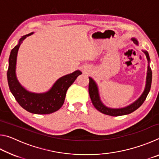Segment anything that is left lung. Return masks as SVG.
<instances>
[{
  "label": "left lung",
  "mask_w": 159,
  "mask_h": 159,
  "mask_svg": "<svg viewBox=\"0 0 159 159\" xmlns=\"http://www.w3.org/2000/svg\"><path fill=\"white\" fill-rule=\"evenodd\" d=\"M133 41L134 43L136 45H138V41H137L135 39H131ZM142 52L146 55L147 59L148 60V67H147V79H146V85H145V88L143 93L142 94V95L137 99L135 102H134L133 104H130L123 108L120 109H111L109 108V107H106L104 104H103L102 101L100 100V98H99V90L98 87L97 83H95L92 78L89 77V85H88V90H89V95L90 97L91 101L93 102V104L94 107L98 110L99 111H100L102 114L111 116H123L129 114L130 113L135 111L136 109H138L139 107H140L143 102L146 99L147 97L149 94L151 88V85H152V69H151L149 66V61L150 58L149 53L147 51L142 50Z\"/></svg>",
  "instance_id": "obj_1"
}]
</instances>
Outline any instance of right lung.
Here are the masks:
<instances>
[{"label": "right lung", "instance_id": "add662e5", "mask_svg": "<svg viewBox=\"0 0 159 159\" xmlns=\"http://www.w3.org/2000/svg\"><path fill=\"white\" fill-rule=\"evenodd\" d=\"M32 34L33 32L21 37L18 44L11 50L7 73V82L12 94L23 109L32 114H52L60 109L63 105L67 90L82 73L77 70L73 73L60 78L46 93H34L26 90L19 83L16 76V63L19 48L24 40Z\"/></svg>", "mask_w": 159, "mask_h": 159}]
</instances>
